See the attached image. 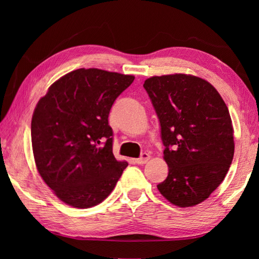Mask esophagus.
<instances>
[{
	"instance_id": "esophagus-1",
	"label": "esophagus",
	"mask_w": 259,
	"mask_h": 259,
	"mask_svg": "<svg viewBox=\"0 0 259 259\" xmlns=\"http://www.w3.org/2000/svg\"><path fill=\"white\" fill-rule=\"evenodd\" d=\"M149 159H150V155H149V153L145 152V153H142L140 158L135 159V161H136V163H138V164H144V163H146L148 160H149Z\"/></svg>"
}]
</instances>
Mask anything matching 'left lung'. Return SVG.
<instances>
[{
    "label": "left lung",
    "instance_id": "8db88e82",
    "mask_svg": "<svg viewBox=\"0 0 259 259\" xmlns=\"http://www.w3.org/2000/svg\"><path fill=\"white\" fill-rule=\"evenodd\" d=\"M144 88L160 121L168 176L160 194L178 207L206 200L234 158V128L226 103L208 81L190 74L151 76Z\"/></svg>",
    "mask_w": 259,
    "mask_h": 259
}]
</instances>
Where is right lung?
I'll return each mask as SVG.
<instances>
[{"mask_svg":"<svg viewBox=\"0 0 259 259\" xmlns=\"http://www.w3.org/2000/svg\"><path fill=\"white\" fill-rule=\"evenodd\" d=\"M134 75L78 69L49 88L31 122L38 174L60 200L90 208L111 194L128 162L112 152L108 117Z\"/></svg>","mask_w":259,"mask_h":259,"instance_id":"1","label":"right lung"}]
</instances>
